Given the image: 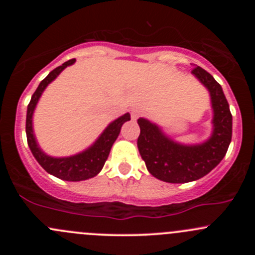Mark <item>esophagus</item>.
<instances>
[{"label":"esophagus","instance_id":"34e87169","mask_svg":"<svg viewBox=\"0 0 255 255\" xmlns=\"http://www.w3.org/2000/svg\"><path fill=\"white\" fill-rule=\"evenodd\" d=\"M130 117H132L133 121L138 120V118L140 117V111H138V110H133L132 113H130Z\"/></svg>","mask_w":255,"mask_h":255}]
</instances>
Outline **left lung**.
<instances>
[{
    "instance_id": "left-lung-1",
    "label": "left lung",
    "mask_w": 255,
    "mask_h": 255,
    "mask_svg": "<svg viewBox=\"0 0 255 255\" xmlns=\"http://www.w3.org/2000/svg\"><path fill=\"white\" fill-rule=\"evenodd\" d=\"M192 74L208 90L213 110V130L206 142L185 145L174 142L150 121L139 118L137 145L146 169L156 179L171 184L195 181L215 169L232 139V115L221 85L200 66Z\"/></svg>"
}]
</instances>
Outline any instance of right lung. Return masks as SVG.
Instances as JSON below:
<instances>
[{
  "label": "right lung",
  "mask_w": 255,
  "mask_h": 255,
  "mask_svg": "<svg viewBox=\"0 0 255 255\" xmlns=\"http://www.w3.org/2000/svg\"><path fill=\"white\" fill-rule=\"evenodd\" d=\"M75 63V59L65 61L63 65L58 66L53 71L49 73V75L43 80L37 87L35 92L30 99L29 105L27 109V120H25V133H27V142L29 145L30 151L37 159L38 163L40 164L43 169L51 175L59 177L66 181H81V180H87L90 177L96 176L100 171L102 170L105 165V161L109 158L110 150H111L113 143L117 139L118 134L121 132V127L125 122L130 120L129 113L121 116L120 118L113 121L107 126L106 129L102 132V134L97 138V140L92 144L90 148L76 155L66 156V158H53L49 156L38 145L35 140L34 133H33L32 118L33 112H34L35 106L42 96L45 87L53 81L66 66L73 65Z\"/></svg>",
  "instance_id": "right-lung-1"
}]
</instances>
